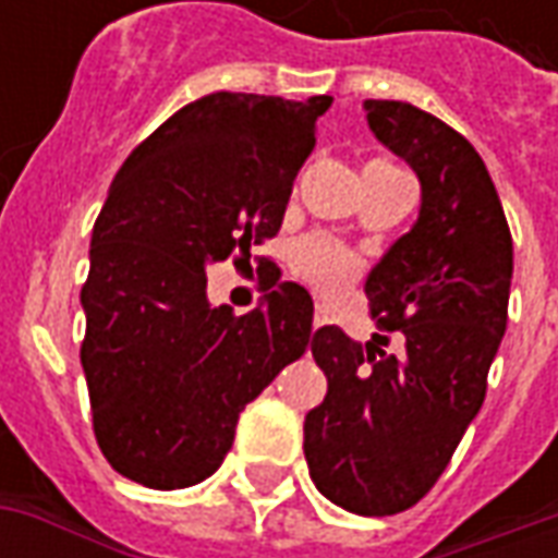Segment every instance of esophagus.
Wrapping results in <instances>:
<instances>
[{"label":"esophagus","mask_w":558,"mask_h":558,"mask_svg":"<svg viewBox=\"0 0 558 558\" xmlns=\"http://www.w3.org/2000/svg\"><path fill=\"white\" fill-rule=\"evenodd\" d=\"M328 323V311L323 304H316L314 307V328H323Z\"/></svg>","instance_id":"34e87169"}]
</instances>
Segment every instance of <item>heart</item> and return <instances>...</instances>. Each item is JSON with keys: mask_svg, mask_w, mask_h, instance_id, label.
I'll return each mask as SVG.
<instances>
[{"mask_svg": "<svg viewBox=\"0 0 558 558\" xmlns=\"http://www.w3.org/2000/svg\"><path fill=\"white\" fill-rule=\"evenodd\" d=\"M299 268L307 278L316 280V283H323L328 290H338V287H343L355 275L359 263L338 242H331V239H311V242H304L299 247Z\"/></svg>", "mask_w": 558, "mask_h": 558, "instance_id": "b5f03b06", "label": "heart"}]
</instances>
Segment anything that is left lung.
<instances>
[{
    "mask_svg": "<svg viewBox=\"0 0 558 558\" xmlns=\"http://www.w3.org/2000/svg\"><path fill=\"white\" fill-rule=\"evenodd\" d=\"M374 137L410 163L418 220L371 268V314L400 331L355 343L323 326L311 352L328 379L304 418L316 490L362 517L400 514L442 475L478 415L508 326L514 247L481 155L454 128L403 101H364Z\"/></svg>",
    "mask_w": 558,
    "mask_h": 558,
    "instance_id": "8db88e82",
    "label": "left lung"
}]
</instances>
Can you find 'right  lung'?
<instances>
[{"label": "right lung", "mask_w": 558, "mask_h": 558, "mask_svg": "<svg viewBox=\"0 0 558 558\" xmlns=\"http://www.w3.org/2000/svg\"><path fill=\"white\" fill-rule=\"evenodd\" d=\"M328 95L215 92L172 113L116 172L80 292V350L110 466L151 490L218 472L239 412L302 359L311 292L271 275L254 311L208 302L206 268L278 235Z\"/></svg>", "instance_id": "right-lung-1"}]
</instances>
